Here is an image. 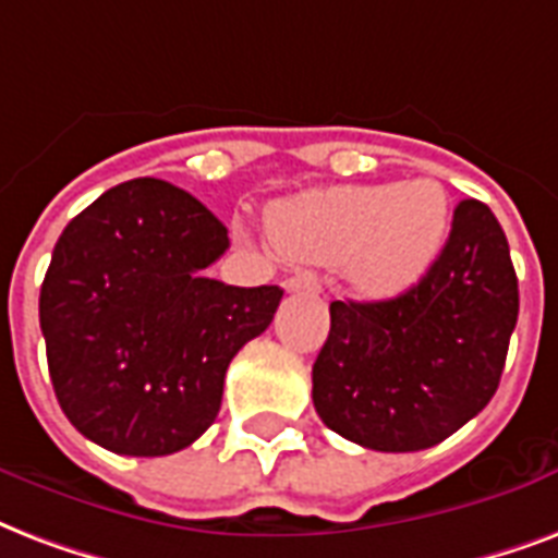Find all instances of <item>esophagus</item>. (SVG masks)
I'll return each instance as SVG.
<instances>
[{
	"label": "esophagus",
	"mask_w": 558,
	"mask_h": 558,
	"mask_svg": "<svg viewBox=\"0 0 558 558\" xmlns=\"http://www.w3.org/2000/svg\"><path fill=\"white\" fill-rule=\"evenodd\" d=\"M318 287H322V280L313 271H298L287 280L289 292H318Z\"/></svg>",
	"instance_id": "esophagus-1"
}]
</instances>
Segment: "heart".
<instances>
[{
	"instance_id": "b5f03b06",
	"label": "heart",
	"mask_w": 558,
	"mask_h": 558,
	"mask_svg": "<svg viewBox=\"0 0 558 558\" xmlns=\"http://www.w3.org/2000/svg\"><path fill=\"white\" fill-rule=\"evenodd\" d=\"M269 233L292 260L342 266L365 295L410 289L450 233V195L436 178L310 190L269 210Z\"/></svg>"
}]
</instances>
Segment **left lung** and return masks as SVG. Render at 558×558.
Wrapping results in <instances>:
<instances>
[{"label":"left lung","mask_w":558,"mask_h":558,"mask_svg":"<svg viewBox=\"0 0 558 558\" xmlns=\"http://www.w3.org/2000/svg\"><path fill=\"white\" fill-rule=\"evenodd\" d=\"M518 322V278L495 213L453 210L424 278L386 301H333L313 365L318 418L383 453L439 445L497 392Z\"/></svg>","instance_id":"1"}]
</instances>
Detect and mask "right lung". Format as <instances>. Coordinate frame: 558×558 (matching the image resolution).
<instances>
[{
    "label": "right lung",
    "mask_w": 558,
    "mask_h": 558,
    "mask_svg": "<svg viewBox=\"0 0 558 558\" xmlns=\"http://www.w3.org/2000/svg\"><path fill=\"white\" fill-rule=\"evenodd\" d=\"M228 245L198 198L157 178L113 186L63 228L40 330L58 403L81 436L122 457H166L216 421L228 365L283 298L280 287L204 278Z\"/></svg>",
    "instance_id": "right-lung-1"
}]
</instances>
